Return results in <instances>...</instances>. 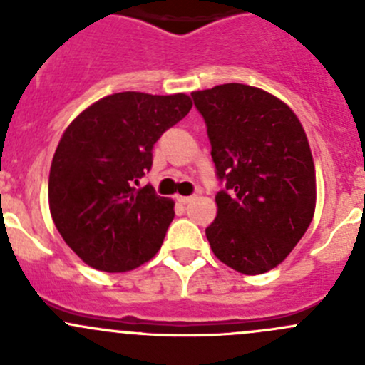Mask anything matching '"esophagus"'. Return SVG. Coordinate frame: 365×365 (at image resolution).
I'll list each match as a JSON object with an SVG mask.
<instances>
[{
	"label": "esophagus",
	"mask_w": 365,
	"mask_h": 365,
	"mask_svg": "<svg viewBox=\"0 0 365 365\" xmlns=\"http://www.w3.org/2000/svg\"><path fill=\"white\" fill-rule=\"evenodd\" d=\"M176 200H178L182 205H189L190 201L194 200V196H178V197H176Z\"/></svg>",
	"instance_id": "esophagus-1"
}]
</instances>
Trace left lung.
<instances>
[{
  "label": "left lung",
  "mask_w": 365,
  "mask_h": 365,
  "mask_svg": "<svg viewBox=\"0 0 365 365\" xmlns=\"http://www.w3.org/2000/svg\"><path fill=\"white\" fill-rule=\"evenodd\" d=\"M190 95L222 183L206 227L210 247L240 274H264L286 259L314 215L307 135L295 113L259 88L230 83Z\"/></svg>",
  "instance_id": "left-lung-1"
}]
</instances>
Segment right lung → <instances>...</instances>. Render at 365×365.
<instances>
[{"instance_id": "add662e5", "label": "right lung", "mask_w": 365, "mask_h": 365, "mask_svg": "<svg viewBox=\"0 0 365 365\" xmlns=\"http://www.w3.org/2000/svg\"><path fill=\"white\" fill-rule=\"evenodd\" d=\"M190 108L185 93L123 91L101 98L68 125L51 164L49 208L84 263L127 272L159 251L175 203L152 185H135L152 169L153 145Z\"/></svg>"}]
</instances>
